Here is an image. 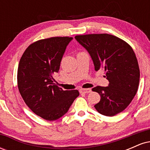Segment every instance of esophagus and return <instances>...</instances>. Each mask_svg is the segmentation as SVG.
I'll use <instances>...</instances> for the list:
<instances>
[{"mask_svg":"<svg viewBox=\"0 0 150 150\" xmlns=\"http://www.w3.org/2000/svg\"><path fill=\"white\" fill-rule=\"evenodd\" d=\"M91 89H83V88H81L80 89V93H83V94H88V93L91 92Z\"/></svg>","mask_w":150,"mask_h":150,"instance_id":"obj_1","label":"esophagus"}]
</instances>
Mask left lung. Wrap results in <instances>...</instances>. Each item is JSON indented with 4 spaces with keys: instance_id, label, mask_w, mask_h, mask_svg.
<instances>
[{
    "instance_id": "left-lung-1",
    "label": "left lung",
    "mask_w": 150,
    "mask_h": 150,
    "mask_svg": "<svg viewBox=\"0 0 150 150\" xmlns=\"http://www.w3.org/2000/svg\"><path fill=\"white\" fill-rule=\"evenodd\" d=\"M75 39L87 49L96 71L104 69L108 87L97 86L92 91L101 99L96 110L113 116L125 110L137 93L140 82L138 62L132 47L123 39L108 34L77 35Z\"/></svg>"
}]
</instances>
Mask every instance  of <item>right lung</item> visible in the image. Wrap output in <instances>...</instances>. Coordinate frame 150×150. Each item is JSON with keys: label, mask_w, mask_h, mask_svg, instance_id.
<instances>
[{"label": "right lung", "mask_w": 150, "mask_h": 150, "mask_svg": "<svg viewBox=\"0 0 150 150\" xmlns=\"http://www.w3.org/2000/svg\"><path fill=\"white\" fill-rule=\"evenodd\" d=\"M73 39L56 37L30 44L22 54L18 69V86L22 99L37 116L55 120L68 112L78 90H63L53 83L67 46Z\"/></svg>", "instance_id": "add662e5"}]
</instances>
